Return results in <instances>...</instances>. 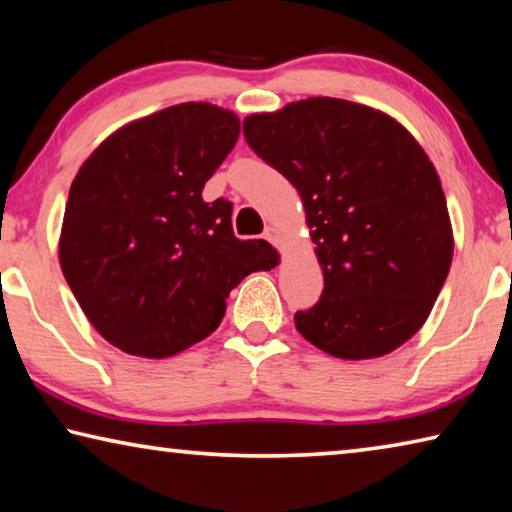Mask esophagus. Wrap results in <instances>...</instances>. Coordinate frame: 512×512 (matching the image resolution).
Wrapping results in <instances>:
<instances>
[{
  "label": "esophagus",
  "instance_id": "obj_1",
  "mask_svg": "<svg viewBox=\"0 0 512 512\" xmlns=\"http://www.w3.org/2000/svg\"><path fill=\"white\" fill-rule=\"evenodd\" d=\"M264 239L277 246V241H280V232H277V228H271V225H268V228L264 230Z\"/></svg>",
  "mask_w": 512,
  "mask_h": 512
}]
</instances>
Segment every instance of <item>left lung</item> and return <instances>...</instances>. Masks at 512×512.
<instances>
[{
  "mask_svg": "<svg viewBox=\"0 0 512 512\" xmlns=\"http://www.w3.org/2000/svg\"><path fill=\"white\" fill-rule=\"evenodd\" d=\"M244 135L298 189L323 268V296L298 311V332L339 359L400 348L431 314L454 255L422 146L384 112L332 97L250 115Z\"/></svg>",
  "mask_w": 512,
  "mask_h": 512,
  "instance_id": "1",
  "label": "left lung"
}]
</instances>
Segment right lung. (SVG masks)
<instances>
[{
	"instance_id": "right-lung-1",
	"label": "right lung",
	"mask_w": 512,
	"mask_h": 512,
	"mask_svg": "<svg viewBox=\"0 0 512 512\" xmlns=\"http://www.w3.org/2000/svg\"><path fill=\"white\" fill-rule=\"evenodd\" d=\"M239 137L235 112L178 103L112 133L76 173L58 257L94 329L135 357L164 359L219 327L225 298L271 271L264 239L232 232V203L203 187Z\"/></svg>"
}]
</instances>
